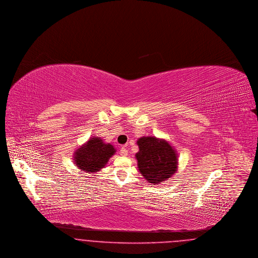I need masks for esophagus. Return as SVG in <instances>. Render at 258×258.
I'll use <instances>...</instances> for the list:
<instances>
[{"label":"esophagus","mask_w":258,"mask_h":258,"mask_svg":"<svg viewBox=\"0 0 258 258\" xmlns=\"http://www.w3.org/2000/svg\"><path fill=\"white\" fill-rule=\"evenodd\" d=\"M127 153H128V151H127L126 147H125V146H122L121 148V150H120V155L122 156V157H125V156L127 155Z\"/></svg>","instance_id":"1"}]
</instances>
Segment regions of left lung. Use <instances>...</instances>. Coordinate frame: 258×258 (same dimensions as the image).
<instances>
[{"instance_id":"8db88e82","label":"left lung","mask_w":258,"mask_h":258,"mask_svg":"<svg viewBox=\"0 0 258 258\" xmlns=\"http://www.w3.org/2000/svg\"><path fill=\"white\" fill-rule=\"evenodd\" d=\"M137 145L139 151L136 154V158L138 169L152 185L167 180L176 172L177 154L165 139L140 137L137 140Z\"/></svg>"}]
</instances>
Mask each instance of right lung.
<instances>
[{
  "mask_svg": "<svg viewBox=\"0 0 258 258\" xmlns=\"http://www.w3.org/2000/svg\"><path fill=\"white\" fill-rule=\"evenodd\" d=\"M115 153L113 145L104 143L100 137H93L74 152V164L82 171L94 173L105 167Z\"/></svg>",
  "mask_w": 258,
  "mask_h": 258,
  "instance_id": "1",
  "label": "right lung"
}]
</instances>
